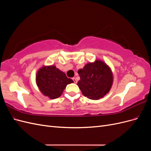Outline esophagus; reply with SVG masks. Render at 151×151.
Masks as SVG:
<instances>
[{
    "label": "esophagus",
    "mask_w": 151,
    "mask_h": 151,
    "mask_svg": "<svg viewBox=\"0 0 151 151\" xmlns=\"http://www.w3.org/2000/svg\"><path fill=\"white\" fill-rule=\"evenodd\" d=\"M72 80H73V81H74V83L75 84H76V83H77V80H76V79L75 78V77H73Z\"/></svg>",
    "instance_id": "esophagus-1"
}]
</instances>
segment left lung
Listing matches in <instances>:
<instances>
[{
	"label": "left lung",
	"mask_w": 151,
	"mask_h": 151,
	"mask_svg": "<svg viewBox=\"0 0 151 151\" xmlns=\"http://www.w3.org/2000/svg\"><path fill=\"white\" fill-rule=\"evenodd\" d=\"M81 79L77 83L84 96L97 100L110 90L113 75L109 67L104 62L96 60L86 64L78 70Z\"/></svg>",
	"instance_id": "8db88e82"
}]
</instances>
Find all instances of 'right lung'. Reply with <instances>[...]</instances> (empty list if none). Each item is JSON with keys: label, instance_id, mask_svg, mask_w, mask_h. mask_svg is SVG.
Returning <instances> with one entry per match:
<instances>
[{"label": "right lung", "instance_id": "right-lung-1", "mask_svg": "<svg viewBox=\"0 0 151 151\" xmlns=\"http://www.w3.org/2000/svg\"><path fill=\"white\" fill-rule=\"evenodd\" d=\"M36 81L41 92L50 99L60 97L66 86L74 83L64 72L53 65L41 68L37 72Z\"/></svg>", "mask_w": 151, "mask_h": 151}]
</instances>
